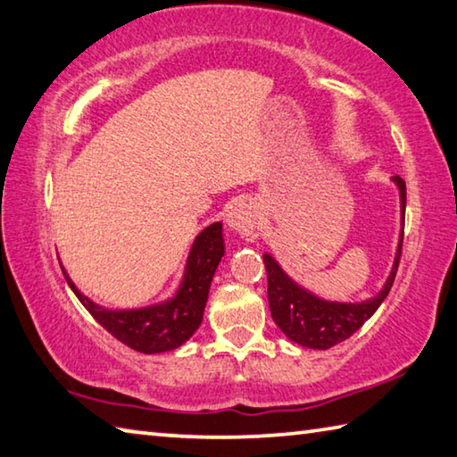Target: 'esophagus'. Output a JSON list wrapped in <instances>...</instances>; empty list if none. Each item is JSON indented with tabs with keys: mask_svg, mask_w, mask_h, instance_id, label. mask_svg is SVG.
Instances as JSON below:
<instances>
[{
	"mask_svg": "<svg viewBox=\"0 0 457 457\" xmlns=\"http://www.w3.org/2000/svg\"><path fill=\"white\" fill-rule=\"evenodd\" d=\"M227 227L249 238L259 227V212L253 204H237L227 214Z\"/></svg>",
	"mask_w": 457,
	"mask_h": 457,
	"instance_id": "esophagus-1",
	"label": "esophagus"
}]
</instances>
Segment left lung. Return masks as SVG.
I'll use <instances>...</instances> for the list:
<instances>
[{"mask_svg":"<svg viewBox=\"0 0 457 457\" xmlns=\"http://www.w3.org/2000/svg\"><path fill=\"white\" fill-rule=\"evenodd\" d=\"M391 182L399 190V212H402V230H399V241L391 265L389 277L383 283L381 291L365 301H333L323 299L309 291L307 287L295 281L287 273L273 254L265 253L262 261L267 267L269 277V307L273 321L277 323L287 337L293 343L307 349H329L337 343L349 339L361 325L370 319L379 305L386 301L391 285L395 281V273L402 257L403 243V219H405V182L399 176H391Z\"/></svg>","mask_w":457,"mask_h":457,"instance_id":"left-lung-1","label":"left lung"}]
</instances>
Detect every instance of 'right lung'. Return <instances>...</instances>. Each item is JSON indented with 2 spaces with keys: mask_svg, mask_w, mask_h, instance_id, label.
I'll use <instances>...</instances> for the list:
<instances>
[{
  "mask_svg": "<svg viewBox=\"0 0 457 457\" xmlns=\"http://www.w3.org/2000/svg\"><path fill=\"white\" fill-rule=\"evenodd\" d=\"M224 257L222 222L208 224L192 243L182 278L170 297L136 309H108L78 289L62 267L63 277L79 303L96 321L124 345L154 355L187 343L203 323L212 277Z\"/></svg>",
  "mask_w": 457,
  "mask_h": 457,
  "instance_id": "1",
  "label": "right lung"
}]
</instances>
